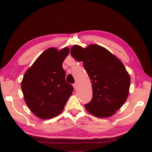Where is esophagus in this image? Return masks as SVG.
I'll return each mask as SVG.
<instances>
[{"label": "esophagus", "mask_w": 152, "mask_h": 152, "mask_svg": "<svg viewBox=\"0 0 152 152\" xmlns=\"http://www.w3.org/2000/svg\"><path fill=\"white\" fill-rule=\"evenodd\" d=\"M73 87H74L75 90L77 91V84L76 83H75V84H73Z\"/></svg>", "instance_id": "esophagus-1"}]
</instances>
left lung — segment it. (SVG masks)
Returning a JSON list of instances; mask_svg holds the SVG:
<instances>
[{
    "instance_id": "left-lung-1",
    "label": "left lung",
    "mask_w": 152,
    "mask_h": 152,
    "mask_svg": "<svg viewBox=\"0 0 152 152\" xmlns=\"http://www.w3.org/2000/svg\"><path fill=\"white\" fill-rule=\"evenodd\" d=\"M70 55L83 62L92 84L93 98L85 109L95 117H111L125 102L129 92L131 78L124 64L107 49L96 44L86 48L72 45Z\"/></svg>"
}]
</instances>
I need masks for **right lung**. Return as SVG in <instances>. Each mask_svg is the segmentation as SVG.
Instances as JSON below:
<instances>
[{"mask_svg":"<svg viewBox=\"0 0 152 152\" xmlns=\"http://www.w3.org/2000/svg\"><path fill=\"white\" fill-rule=\"evenodd\" d=\"M68 47L45 50L26 70L21 82L24 99L31 111L43 120L61 113L73 87L66 82L62 64L69 54Z\"/></svg>","mask_w":152,"mask_h":152,"instance_id":"obj_1","label":"right lung"}]
</instances>
